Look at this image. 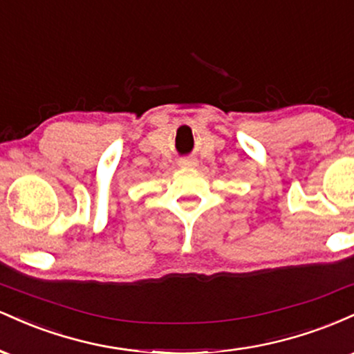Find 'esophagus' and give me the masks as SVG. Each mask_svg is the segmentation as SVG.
I'll return each mask as SVG.
<instances>
[{
  "label": "esophagus",
  "instance_id": "esophagus-1",
  "mask_svg": "<svg viewBox=\"0 0 354 354\" xmlns=\"http://www.w3.org/2000/svg\"><path fill=\"white\" fill-rule=\"evenodd\" d=\"M196 165H198L196 160H189V158H186V160L180 161V168H194Z\"/></svg>",
  "mask_w": 354,
  "mask_h": 354
}]
</instances>
